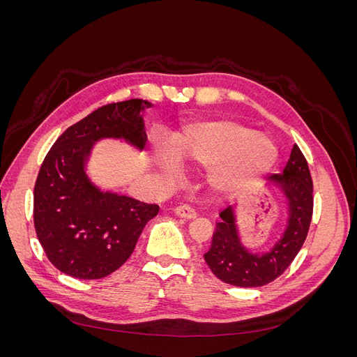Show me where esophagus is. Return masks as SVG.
I'll return each mask as SVG.
<instances>
[{
    "label": "esophagus",
    "mask_w": 357,
    "mask_h": 357,
    "mask_svg": "<svg viewBox=\"0 0 357 357\" xmlns=\"http://www.w3.org/2000/svg\"><path fill=\"white\" fill-rule=\"evenodd\" d=\"M174 213L178 215V218H183V219H195L197 218V211L193 210L190 205H178V207H176Z\"/></svg>",
    "instance_id": "34e87169"
}]
</instances>
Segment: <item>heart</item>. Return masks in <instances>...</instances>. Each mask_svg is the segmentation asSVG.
I'll list each match as a JSON object with an SVG mask.
<instances>
[{"instance_id":"obj_1","label":"heart","mask_w":357,"mask_h":357,"mask_svg":"<svg viewBox=\"0 0 357 357\" xmlns=\"http://www.w3.org/2000/svg\"><path fill=\"white\" fill-rule=\"evenodd\" d=\"M172 155L158 150V159L167 174H176V159L210 169V180L222 190L240 188L248 180L265 174L278 158L271 138L253 128L232 121H214L186 128L176 135Z\"/></svg>"}]
</instances>
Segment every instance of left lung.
<instances>
[{"mask_svg": "<svg viewBox=\"0 0 357 357\" xmlns=\"http://www.w3.org/2000/svg\"><path fill=\"white\" fill-rule=\"evenodd\" d=\"M268 185L283 190L289 202L287 228L268 253H250L236 231L234 207L220 213L210 250L204 255L213 274L238 287H259L274 282L294 262L304 244L312 218V180L305 156L295 144L283 174L268 178Z\"/></svg>", "mask_w": 357, "mask_h": 357, "instance_id": "obj_1", "label": "left lung"}]
</instances>
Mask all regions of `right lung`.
I'll list each match as a JSON object with an SVG mask.
<instances>
[{
    "label": "right lung",
    "mask_w": 357,
    "mask_h": 357,
    "mask_svg": "<svg viewBox=\"0 0 357 357\" xmlns=\"http://www.w3.org/2000/svg\"><path fill=\"white\" fill-rule=\"evenodd\" d=\"M152 104L128 100L100 107L67 128L47 152L34 186V226L49 261L61 273L96 280L132 255L159 205L101 192L84 172L92 144L123 138L142 150L147 135L142 112Z\"/></svg>",
    "instance_id": "1"
}]
</instances>
